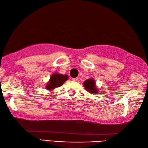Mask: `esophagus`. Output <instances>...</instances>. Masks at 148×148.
Returning <instances> with one entry per match:
<instances>
[{
    "label": "esophagus",
    "instance_id": "obj_1",
    "mask_svg": "<svg viewBox=\"0 0 148 148\" xmlns=\"http://www.w3.org/2000/svg\"><path fill=\"white\" fill-rule=\"evenodd\" d=\"M72 81H74V82H76V81H77V78L76 77V78H72Z\"/></svg>",
    "mask_w": 148,
    "mask_h": 148
}]
</instances>
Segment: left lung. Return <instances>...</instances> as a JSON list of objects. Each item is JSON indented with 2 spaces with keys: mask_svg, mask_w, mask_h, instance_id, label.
Instances as JSON below:
<instances>
[{
  "mask_svg": "<svg viewBox=\"0 0 148 148\" xmlns=\"http://www.w3.org/2000/svg\"><path fill=\"white\" fill-rule=\"evenodd\" d=\"M83 86L91 94H97L99 92V90L96 86L95 81L93 78H90L84 81Z\"/></svg>",
  "mask_w": 148,
  "mask_h": 148,
  "instance_id": "left-lung-1",
  "label": "left lung"
}]
</instances>
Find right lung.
<instances>
[{"label": "right lung", "instance_id": "1", "mask_svg": "<svg viewBox=\"0 0 148 148\" xmlns=\"http://www.w3.org/2000/svg\"><path fill=\"white\" fill-rule=\"evenodd\" d=\"M69 79L67 75H64L59 73L53 74L47 84H46L45 88L48 90L53 91L56 88L61 86L66 81Z\"/></svg>", "mask_w": 148, "mask_h": 148}]
</instances>
